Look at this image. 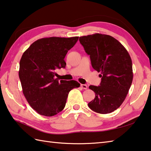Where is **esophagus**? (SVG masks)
<instances>
[{"label": "esophagus", "mask_w": 151, "mask_h": 151, "mask_svg": "<svg viewBox=\"0 0 151 151\" xmlns=\"http://www.w3.org/2000/svg\"><path fill=\"white\" fill-rule=\"evenodd\" d=\"M81 86L82 87V88H83L84 90H86L88 88V86L86 84H81Z\"/></svg>", "instance_id": "obj_1"}]
</instances>
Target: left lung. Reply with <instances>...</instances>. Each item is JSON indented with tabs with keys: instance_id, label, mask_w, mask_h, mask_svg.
<instances>
[{
	"instance_id": "obj_1",
	"label": "left lung",
	"mask_w": 151,
	"mask_h": 151,
	"mask_svg": "<svg viewBox=\"0 0 151 151\" xmlns=\"http://www.w3.org/2000/svg\"><path fill=\"white\" fill-rule=\"evenodd\" d=\"M79 41L102 78L100 86H89L96 96L88 106L97 113H111L122 105L132 83L131 57L124 46L110 35L94 34L80 37Z\"/></svg>"
}]
</instances>
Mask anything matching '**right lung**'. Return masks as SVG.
Instances as JSON below:
<instances>
[{"mask_svg":"<svg viewBox=\"0 0 151 151\" xmlns=\"http://www.w3.org/2000/svg\"><path fill=\"white\" fill-rule=\"evenodd\" d=\"M78 37H51L37 40L24 51L19 78L30 106L42 116H53L64 109L68 93L80 86L76 81H58L55 70L65 68V57Z\"/></svg>","mask_w":151,"mask_h":151,"instance_id":"add662e5","label":"right lung"}]
</instances>
